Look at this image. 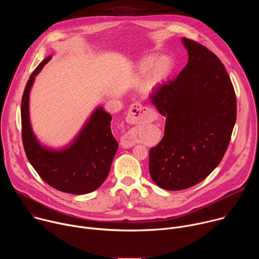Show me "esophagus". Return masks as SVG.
Instances as JSON below:
<instances>
[{
  "instance_id": "1",
  "label": "esophagus",
  "mask_w": 259,
  "mask_h": 259,
  "mask_svg": "<svg viewBox=\"0 0 259 259\" xmlns=\"http://www.w3.org/2000/svg\"><path fill=\"white\" fill-rule=\"evenodd\" d=\"M153 118V112L146 106H142L139 103H134L131 105L129 108V112L127 115V122L129 124L137 125L144 123L146 121H150ZM136 143V139L134 135L131 132L126 133L122 139H121V144L125 149H128V147L133 146Z\"/></svg>"
}]
</instances>
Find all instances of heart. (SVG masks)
Listing matches in <instances>:
<instances>
[{"label": "heart", "instance_id": "b5f03b06", "mask_svg": "<svg viewBox=\"0 0 259 259\" xmlns=\"http://www.w3.org/2000/svg\"><path fill=\"white\" fill-rule=\"evenodd\" d=\"M173 63L168 57H158L157 55H149L144 57L138 65V71L141 77L146 79L143 89L146 92H152L163 83H165L171 73Z\"/></svg>", "mask_w": 259, "mask_h": 259}]
</instances>
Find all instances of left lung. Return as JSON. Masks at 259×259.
<instances>
[{"label": "left lung", "mask_w": 259, "mask_h": 259, "mask_svg": "<svg viewBox=\"0 0 259 259\" xmlns=\"http://www.w3.org/2000/svg\"><path fill=\"white\" fill-rule=\"evenodd\" d=\"M189 62L150 99L166 117L162 140L150 151V174L164 190L205 179L223 160L237 118V99L225 65L205 46L182 38Z\"/></svg>", "instance_id": "left-lung-1"}]
</instances>
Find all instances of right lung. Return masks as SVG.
I'll return each mask as SVG.
<instances>
[{"label":"right lung","mask_w":259,"mask_h":259,"mask_svg":"<svg viewBox=\"0 0 259 259\" xmlns=\"http://www.w3.org/2000/svg\"><path fill=\"white\" fill-rule=\"evenodd\" d=\"M51 58H45L32 71L22 95L23 147L31 166L49 186L72 195L88 194L103 183L118 150V142L110 129L112 116L101 106L97 107L69 146L60 151L42 146L35 139L29 123V91L34 77Z\"/></svg>","instance_id":"obj_1"}]
</instances>
